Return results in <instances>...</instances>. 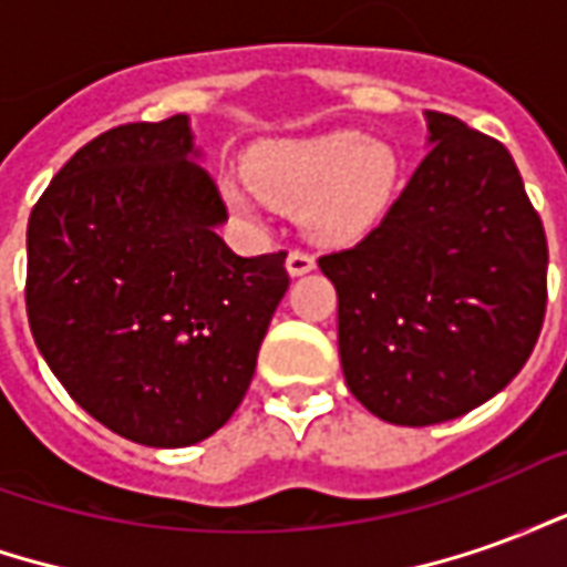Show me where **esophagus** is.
Segmentation results:
<instances>
[{"mask_svg": "<svg viewBox=\"0 0 567 567\" xmlns=\"http://www.w3.org/2000/svg\"><path fill=\"white\" fill-rule=\"evenodd\" d=\"M285 270H288V276H307V272L316 270V258L307 255V251H300V248H295L285 258Z\"/></svg>", "mask_w": 567, "mask_h": 567, "instance_id": "1", "label": "esophagus"}]
</instances>
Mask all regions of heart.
<instances>
[{"instance_id":"1","label":"heart","mask_w":567,"mask_h":567,"mask_svg":"<svg viewBox=\"0 0 567 567\" xmlns=\"http://www.w3.org/2000/svg\"><path fill=\"white\" fill-rule=\"evenodd\" d=\"M248 185L285 209H300V221L316 243L355 246L392 209L401 163L389 145L361 130H331L307 140L270 142L251 154ZM236 209H251L239 185H227Z\"/></svg>"}]
</instances>
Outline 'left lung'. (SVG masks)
Segmentation results:
<instances>
[{
    "instance_id": "8db88e82",
    "label": "left lung",
    "mask_w": 567,
    "mask_h": 567,
    "mask_svg": "<svg viewBox=\"0 0 567 567\" xmlns=\"http://www.w3.org/2000/svg\"><path fill=\"white\" fill-rule=\"evenodd\" d=\"M425 124V161L385 221L319 260L349 392L406 427L507 389L547 309V236L511 151L452 115Z\"/></svg>"
}]
</instances>
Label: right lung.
<instances>
[{
  "label": "right lung",
  "mask_w": 567,
  "mask_h": 567,
  "mask_svg": "<svg viewBox=\"0 0 567 567\" xmlns=\"http://www.w3.org/2000/svg\"><path fill=\"white\" fill-rule=\"evenodd\" d=\"M224 221L187 115L96 136L32 209V340L72 401L133 443L194 446L255 377L285 251L243 258Z\"/></svg>",
  "instance_id": "right-lung-1"
}]
</instances>
